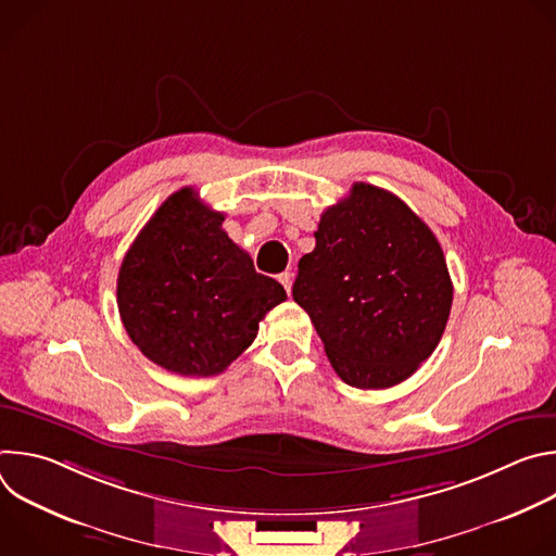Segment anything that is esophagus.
Returning <instances> with one entry per match:
<instances>
[{
  "label": "esophagus",
  "instance_id": "obj_1",
  "mask_svg": "<svg viewBox=\"0 0 556 556\" xmlns=\"http://www.w3.org/2000/svg\"><path fill=\"white\" fill-rule=\"evenodd\" d=\"M279 281H281V286L286 288V292L290 294V290H292V273H288V270L281 273V275H279Z\"/></svg>",
  "mask_w": 556,
  "mask_h": 556
}]
</instances>
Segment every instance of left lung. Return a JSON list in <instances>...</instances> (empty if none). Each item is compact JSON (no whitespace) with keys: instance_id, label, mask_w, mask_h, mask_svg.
<instances>
[{"instance_id":"left-lung-1","label":"left lung","mask_w":556,"mask_h":556,"mask_svg":"<svg viewBox=\"0 0 556 556\" xmlns=\"http://www.w3.org/2000/svg\"><path fill=\"white\" fill-rule=\"evenodd\" d=\"M314 237L292 296L334 371L358 389L407 380L438 348L453 303L435 235L399 195L356 182Z\"/></svg>"}]
</instances>
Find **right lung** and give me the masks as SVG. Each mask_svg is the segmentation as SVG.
<instances>
[{"label":"right lung","mask_w":556,"mask_h":556,"mask_svg":"<svg viewBox=\"0 0 556 556\" xmlns=\"http://www.w3.org/2000/svg\"><path fill=\"white\" fill-rule=\"evenodd\" d=\"M224 213L185 187L169 195L129 247L116 281L121 321L136 348L180 376L224 371L286 301L222 228Z\"/></svg>","instance_id":"add662e5"}]
</instances>
